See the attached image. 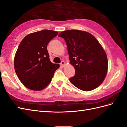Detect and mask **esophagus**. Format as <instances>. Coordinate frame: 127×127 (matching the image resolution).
Wrapping results in <instances>:
<instances>
[{
	"mask_svg": "<svg viewBox=\"0 0 127 127\" xmlns=\"http://www.w3.org/2000/svg\"><path fill=\"white\" fill-rule=\"evenodd\" d=\"M64 64H65V63L64 62V61H62L61 62V63H60V65H61V66H62L63 67H64Z\"/></svg>",
	"mask_w": 127,
	"mask_h": 127,
	"instance_id": "obj_1",
	"label": "esophagus"
}]
</instances>
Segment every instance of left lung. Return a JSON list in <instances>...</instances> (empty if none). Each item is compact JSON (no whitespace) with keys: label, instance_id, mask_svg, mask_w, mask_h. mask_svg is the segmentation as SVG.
<instances>
[{"label":"left lung","instance_id":"8db88e82","mask_svg":"<svg viewBox=\"0 0 127 127\" xmlns=\"http://www.w3.org/2000/svg\"><path fill=\"white\" fill-rule=\"evenodd\" d=\"M66 42L70 63L75 75L69 78L78 89L90 91L103 82L107 71L106 53L91 34L77 30H67L58 35Z\"/></svg>","mask_w":127,"mask_h":127}]
</instances>
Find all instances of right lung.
Segmentation results:
<instances>
[{
	"mask_svg": "<svg viewBox=\"0 0 127 127\" xmlns=\"http://www.w3.org/2000/svg\"><path fill=\"white\" fill-rule=\"evenodd\" d=\"M58 32L43 30L26 35L20 43L14 58L19 79L30 90L40 91L51 82L59 64L52 63L47 50L49 42Z\"/></svg>",
	"mask_w": 127,
	"mask_h": 127,
	"instance_id": "add662e5",
	"label": "right lung"
}]
</instances>
